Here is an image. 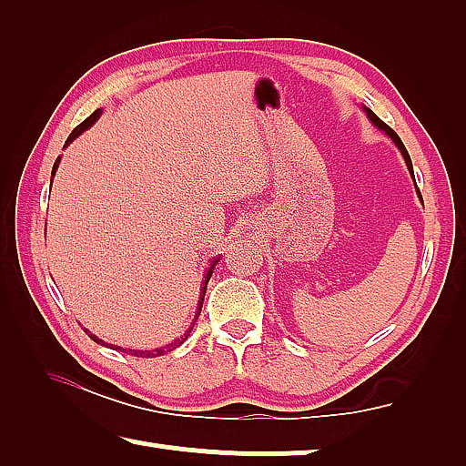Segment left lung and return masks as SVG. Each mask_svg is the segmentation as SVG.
<instances>
[{
  "mask_svg": "<svg viewBox=\"0 0 466 466\" xmlns=\"http://www.w3.org/2000/svg\"><path fill=\"white\" fill-rule=\"evenodd\" d=\"M365 113H368V117L371 119V124L373 126H378L380 129H384V132L388 134V136H390V138L394 140V144H396V147H399L400 148V152H402V157H405V161H407V167H409V171H410V175H413V163H410V157H409V152H407V148H405V144H402L400 142V138H399V134H396L394 132V129L390 127V126H386L384 124V121L382 119H380L378 116H376V113H373L371 109H365ZM415 179V177H413Z\"/></svg>",
  "mask_w": 466,
  "mask_h": 466,
  "instance_id": "8db88e82",
  "label": "left lung"
}]
</instances>
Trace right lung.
Here are the masks:
<instances>
[{"mask_svg":"<svg viewBox=\"0 0 466 466\" xmlns=\"http://www.w3.org/2000/svg\"><path fill=\"white\" fill-rule=\"evenodd\" d=\"M98 116H101V109H96L95 113H90V116L86 117V119H84L82 121V124L80 126H76L74 127V132L70 134V136H67V140H66V144H70L74 138H76V136H80L82 132H84V129H86V127H90V126H93L95 124V121L98 119ZM57 165L59 163H56V165H53V173H56V169H57ZM217 262L218 260H215V262H212L210 264V268H208V272H206V277H204V283H202V289H200V309H202V301H204V293H206V285H208V280H210V277H212V270H215V266H217ZM198 316H200V311H198ZM198 319V318H196ZM194 328V326H192ZM192 328H189V330H187V334L189 332H192ZM88 332V330H86ZM187 334H183V337L181 339H177V340H175V342H171V345H167V349H155V350H127V353L129 355H136V357H158V355H165V353H169V350H173V349H177L179 345H183V340H186L187 339ZM88 337L90 339H93L95 342H98V345H105V342L101 340V339H96L95 337V334H90L88 332ZM111 349H116V350H124V353H126V349H121V347H113L111 345Z\"/></svg>","mask_w":466,"mask_h":466,"instance_id":"right-lung-1","label":"right lung"}]
</instances>
